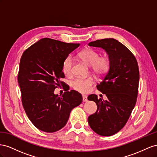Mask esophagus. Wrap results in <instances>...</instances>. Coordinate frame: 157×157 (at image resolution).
Here are the masks:
<instances>
[{
    "mask_svg": "<svg viewBox=\"0 0 157 157\" xmlns=\"http://www.w3.org/2000/svg\"><path fill=\"white\" fill-rule=\"evenodd\" d=\"M88 100H87V96L86 95H83V102H87Z\"/></svg>",
    "mask_w": 157,
    "mask_h": 157,
    "instance_id": "esophagus-1",
    "label": "esophagus"
}]
</instances>
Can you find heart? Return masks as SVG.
<instances>
[{"label": "heart", "instance_id": "heart-1", "mask_svg": "<svg viewBox=\"0 0 157 157\" xmlns=\"http://www.w3.org/2000/svg\"><path fill=\"white\" fill-rule=\"evenodd\" d=\"M78 56L87 65L92 66L93 70L98 75L106 74L110 69V62L108 57H100V54L95 49L91 48H85L78 53ZM73 60L71 56H66L62 65V70L66 75H70L72 68ZM94 83L92 77L77 78L71 83V86L81 93H87Z\"/></svg>", "mask_w": 157, "mask_h": 157}]
</instances>
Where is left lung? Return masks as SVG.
I'll return each instance as SVG.
<instances>
[{"instance_id": "1", "label": "left lung", "mask_w": 157, "mask_h": 157, "mask_svg": "<svg viewBox=\"0 0 157 157\" xmlns=\"http://www.w3.org/2000/svg\"><path fill=\"white\" fill-rule=\"evenodd\" d=\"M88 44L105 49L110 62L109 70L97 85L108 99L89 95L87 99L95 102L97 110L89 116L88 122L98 135L111 136L124 128L136 105L140 80L137 62L133 53L114 39L97 40Z\"/></svg>"}]
</instances>
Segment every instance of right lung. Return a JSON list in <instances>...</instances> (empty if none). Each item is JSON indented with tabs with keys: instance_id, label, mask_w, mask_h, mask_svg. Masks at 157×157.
I'll return each mask as SVG.
<instances>
[{
	"instance_id": "right-lung-1",
	"label": "right lung",
	"mask_w": 157,
	"mask_h": 157,
	"mask_svg": "<svg viewBox=\"0 0 157 157\" xmlns=\"http://www.w3.org/2000/svg\"><path fill=\"white\" fill-rule=\"evenodd\" d=\"M79 46L50 38H43L22 55L17 81L21 102L28 117L40 130L52 133L60 130L68 122L70 112L82 102L81 93L66 91L62 96L55 89L64 86L62 62Z\"/></svg>"
}]
</instances>
